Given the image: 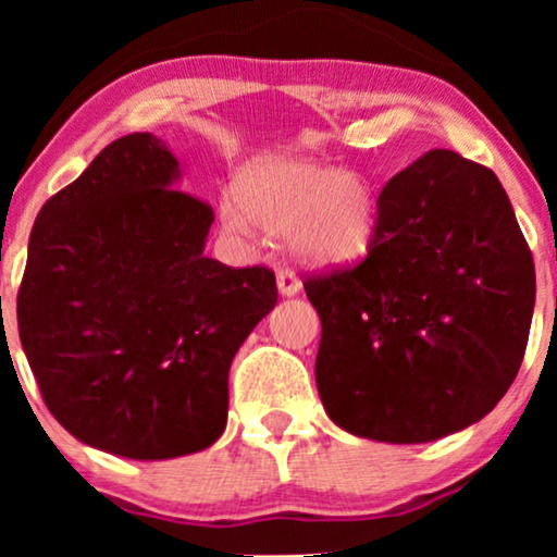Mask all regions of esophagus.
<instances>
[{
  "label": "esophagus",
  "instance_id": "obj_1",
  "mask_svg": "<svg viewBox=\"0 0 557 557\" xmlns=\"http://www.w3.org/2000/svg\"><path fill=\"white\" fill-rule=\"evenodd\" d=\"M276 284H278V292L281 296H296L301 292V281L296 276L294 269H278L276 271Z\"/></svg>",
  "mask_w": 557,
  "mask_h": 557
}]
</instances>
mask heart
Listing matches in <instances>:
<instances>
[{"instance_id":"heart-1","label":"heart","mask_w":557,"mask_h":557,"mask_svg":"<svg viewBox=\"0 0 557 557\" xmlns=\"http://www.w3.org/2000/svg\"><path fill=\"white\" fill-rule=\"evenodd\" d=\"M238 203L220 210L231 233L250 220L271 233H292L296 253L317 265H349L370 253L380 231V205L368 180L309 159H263L243 170Z\"/></svg>"}]
</instances>
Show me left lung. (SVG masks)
<instances>
[{
    "label": "left lung",
    "instance_id": "8db88e82",
    "mask_svg": "<svg viewBox=\"0 0 557 557\" xmlns=\"http://www.w3.org/2000/svg\"><path fill=\"white\" fill-rule=\"evenodd\" d=\"M368 258L304 281L322 319L317 387L339 429L425 444L482 421L520 370L535 263L486 166L433 149L377 197Z\"/></svg>",
    "mask_w": 557,
    "mask_h": 557
}]
</instances>
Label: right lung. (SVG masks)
<instances>
[{"label": "right lung", "instance_id": "1", "mask_svg": "<svg viewBox=\"0 0 557 557\" xmlns=\"http://www.w3.org/2000/svg\"><path fill=\"white\" fill-rule=\"evenodd\" d=\"M180 174L154 134L111 141L42 205L17 294L22 349L55 421L139 461L215 444L233 357L278 299L271 269L202 253L215 215Z\"/></svg>", "mask_w": 557, "mask_h": 557}]
</instances>
